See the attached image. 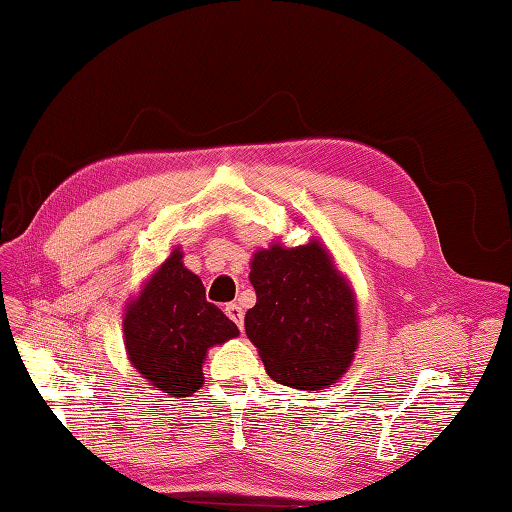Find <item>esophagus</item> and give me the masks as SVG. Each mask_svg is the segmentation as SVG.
<instances>
[{"mask_svg": "<svg viewBox=\"0 0 512 512\" xmlns=\"http://www.w3.org/2000/svg\"><path fill=\"white\" fill-rule=\"evenodd\" d=\"M224 312H227V316L233 320V323L240 327V329H244V312H242V307L237 305V303H229L227 307H224Z\"/></svg>", "mask_w": 512, "mask_h": 512, "instance_id": "esophagus-1", "label": "esophagus"}]
</instances>
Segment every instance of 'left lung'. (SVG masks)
<instances>
[{"instance_id": "obj_1", "label": "left lung", "mask_w": 512, "mask_h": 512, "mask_svg": "<svg viewBox=\"0 0 512 512\" xmlns=\"http://www.w3.org/2000/svg\"><path fill=\"white\" fill-rule=\"evenodd\" d=\"M257 303L244 327L268 375L299 390L334 386L360 344L358 296L320 240L272 242L251 259Z\"/></svg>"}]
</instances>
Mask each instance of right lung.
<instances>
[{
  "label": "right lung",
  "instance_id": "1",
  "mask_svg": "<svg viewBox=\"0 0 512 512\" xmlns=\"http://www.w3.org/2000/svg\"><path fill=\"white\" fill-rule=\"evenodd\" d=\"M128 362L146 382L172 397H189L205 382L207 351L240 336V329L216 305L205 285L183 264L176 246L141 285L124 310Z\"/></svg>",
  "mask_w": 512,
  "mask_h": 512
}]
</instances>
